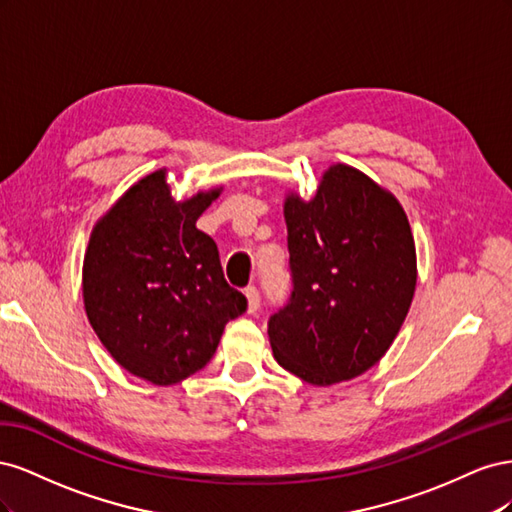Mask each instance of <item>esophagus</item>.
<instances>
[{"mask_svg": "<svg viewBox=\"0 0 512 512\" xmlns=\"http://www.w3.org/2000/svg\"><path fill=\"white\" fill-rule=\"evenodd\" d=\"M245 297H247V312H250V314L258 312V307H260V292H258V288L256 286H247L245 288Z\"/></svg>", "mask_w": 512, "mask_h": 512, "instance_id": "esophagus-1", "label": "esophagus"}]
</instances>
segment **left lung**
Wrapping results in <instances>:
<instances>
[{"label":"left lung","mask_w":512,"mask_h":512,"mask_svg":"<svg viewBox=\"0 0 512 512\" xmlns=\"http://www.w3.org/2000/svg\"><path fill=\"white\" fill-rule=\"evenodd\" d=\"M292 292L269 318L275 361L329 386L374 367L404 324L416 288L414 237L397 198L348 164L312 200L284 203Z\"/></svg>","instance_id":"1"}]
</instances>
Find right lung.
<instances>
[{
    "mask_svg": "<svg viewBox=\"0 0 512 512\" xmlns=\"http://www.w3.org/2000/svg\"><path fill=\"white\" fill-rule=\"evenodd\" d=\"M222 188L170 196L166 170L123 194L91 230L83 262L89 324L113 359L158 386L203 369L247 299L224 280L215 241L196 220Z\"/></svg>",
    "mask_w": 512,
    "mask_h": 512,
    "instance_id": "add662e5",
    "label": "right lung"
}]
</instances>
